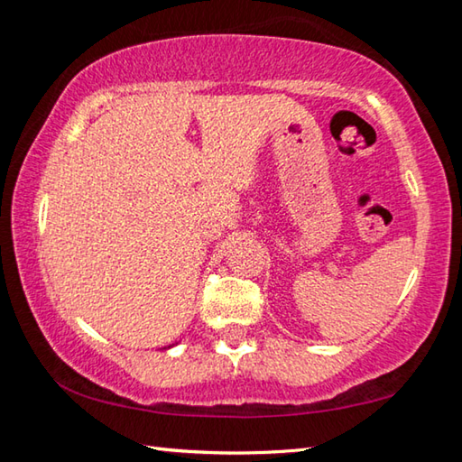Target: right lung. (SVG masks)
Instances as JSON below:
<instances>
[{"label":"right lung","mask_w":462,"mask_h":462,"mask_svg":"<svg viewBox=\"0 0 462 462\" xmlns=\"http://www.w3.org/2000/svg\"><path fill=\"white\" fill-rule=\"evenodd\" d=\"M165 348H171V346H165Z\"/></svg>","instance_id":"add662e5"}]
</instances>
